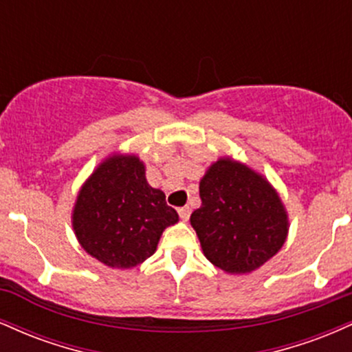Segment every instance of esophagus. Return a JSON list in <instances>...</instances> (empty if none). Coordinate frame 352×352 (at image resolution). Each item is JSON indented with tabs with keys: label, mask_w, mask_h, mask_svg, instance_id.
<instances>
[{
	"label": "esophagus",
	"mask_w": 352,
	"mask_h": 352,
	"mask_svg": "<svg viewBox=\"0 0 352 352\" xmlns=\"http://www.w3.org/2000/svg\"><path fill=\"white\" fill-rule=\"evenodd\" d=\"M179 215H180L182 220L187 221L188 217H190V207H182V208H179Z\"/></svg>",
	"instance_id": "1"
}]
</instances>
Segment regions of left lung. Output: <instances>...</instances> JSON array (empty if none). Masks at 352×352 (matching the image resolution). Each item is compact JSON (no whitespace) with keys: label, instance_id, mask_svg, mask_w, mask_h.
Segmentation results:
<instances>
[{"label":"left lung","instance_id":"left-lung-1","mask_svg":"<svg viewBox=\"0 0 352 352\" xmlns=\"http://www.w3.org/2000/svg\"><path fill=\"white\" fill-rule=\"evenodd\" d=\"M199 188L201 205L190 223L210 263L225 273L248 274L280 252L288 236V212L266 177L220 157Z\"/></svg>","mask_w":352,"mask_h":352}]
</instances>
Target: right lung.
Listing matches in <instances>:
<instances>
[{"instance_id":"1","label":"right lung","mask_w":352,"mask_h":352,"mask_svg":"<svg viewBox=\"0 0 352 352\" xmlns=\"http://www.w3.org/2000/svg\"><path fill=\"white\" fill-rule=\"evenodd\" d=\"M71 218L84 252L109 268L129 270L155 253L179 213L162 190L148 185L135 153L114 152L82 184Z\"/></svg>"}]
</instances>
